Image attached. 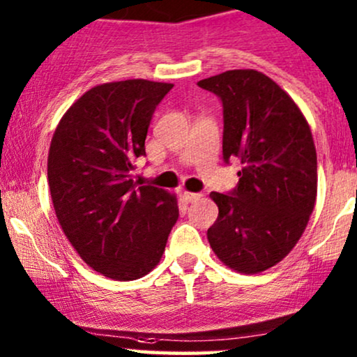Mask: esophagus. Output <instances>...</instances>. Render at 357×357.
Instances as JSON below:
<instances>
[{"mask_svg": "<svg viewBox=\"0 0 357 357\" xmlns=\"http://www.w3.org/2000/svg\"><path fill=\"white\" fill-rule=\"evenodd\" d=\"M183 197H185L187 202H197L200 199V194H195V192H183Z\"/></svg>", "mask_w": 357, "mask_h": 357, "instance_id": "esophagus-1", "label": "esophagus"}]
</instances>
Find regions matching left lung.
I'll list each match as a JSON object with an SVG mask.
<instances>
[{
    "mask_svg": "<svg viewBox=\"0 0 357 357\" xmlns=\"http://www.w3.org/2000/svg\"><path fill=\"white\" fill-rule=\"evenodd\" d=\"M197 85L224 107V160L242 163L234 190L211 194L219 217L207 238L230 269L257 274L291 252L314 211L311 128L294 100L261 71L229 70Z\"/></svg>",
    "mask_w": 357,
    "mask_h": 357,
    "instance_id": "obj_1",
    "label": "left lung"
}]
</instances>
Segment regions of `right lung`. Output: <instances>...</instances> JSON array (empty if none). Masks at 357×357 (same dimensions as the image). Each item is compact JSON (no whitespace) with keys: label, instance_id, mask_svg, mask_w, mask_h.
Listing matches in <instances>:
<instances>
[{"label":"right lung","instance_id":"1","mask_svg":"<svg viewBox=\"0 0 357 357\" xmlns=\"http://www.w3.org/2000/svg\"><path fill=\"white\" fill-rule=\"evenodd\" d=\"M172 86L149 79L96 85L54 130L48 153L54 213L79 257L105 278L149 274L178 219L177 197L133 180L155 108Z\"/></svg>","mask_w":357,"mask_h":357}]
</instances>
